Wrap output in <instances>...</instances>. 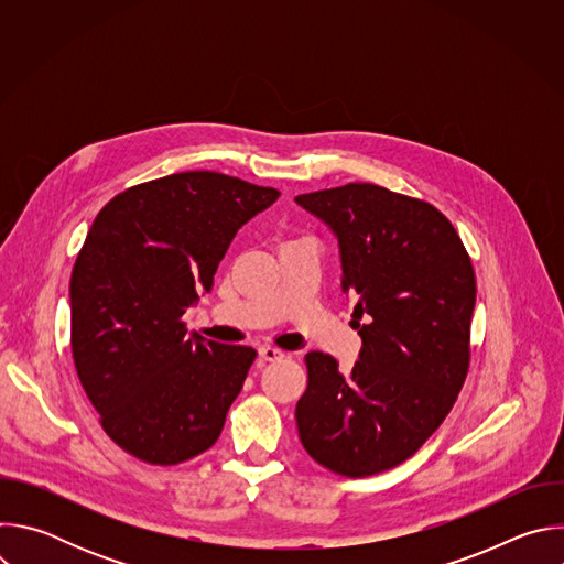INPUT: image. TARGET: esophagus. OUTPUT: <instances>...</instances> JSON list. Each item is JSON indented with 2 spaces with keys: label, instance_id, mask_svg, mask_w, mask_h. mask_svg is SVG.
<instances>
[{
  "label": "esophagus",
  "instance_id": "obj_1",
  "mask_svg": "<svg viewBox=\"0 0 564 564\" xmlns=\"http://www.w3.org/2000/svg\"><path fill=\"white\" fill-rule=\"evenodd\" d=\"M259 357H261L263 361H276V359H281V357H283V352H281L279 348L263 346V348H259Z\"/></svg>",
  "mask_w": 564,
  "mask_h": 564
}]
</instances>
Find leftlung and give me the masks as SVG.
<instances>
[{"mask_svg": "<svg viewBox=\"0 0 564 564\" xmlns=\"http://www.w3.org/2000/svg\"><path fill=\"white\" fill-rule=\"evenodd\" d=\"M294 200L339 240L361 337L350 372L330 355H305L299 437L333 473H383L420 451L464 386L475 272L451 220L426 200L370 183Z\"/></svg>", "mask_w": 564, "mask_h": 564, "instance_id": "obj_1", "label": "left lung"}]
</instances>
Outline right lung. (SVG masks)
<instances>
[{
    "label": "right lung",
    "instance_id": "right-lung-1",
    "mask_svg": "<svg viewBox=\"0 0 564 564\" xmlns=\"http://www.w3.org/2000/svg\"><path fill=\"white\" fill-rule=\"evenodd\" d=\"M279 198L218 172L124 189L96 216L70 274V352L105 433L172 466L220 435L257 350L187 335L231 238Z\"/></svg>",
    "mask_w": 564,
    "mask_h": 564
}]
</instances>
